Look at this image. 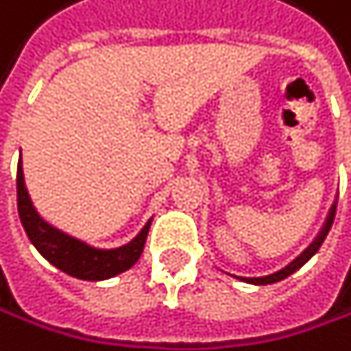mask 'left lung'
Instances as JSON below:
<instances>
[{"label": "left lung", "mask_w": 351, "mask_h": 351, "mask_svg": "<svg viewBox=\"0 0 351 351\" xmlns=\"http://www.w3.org/2000/svg\"><path fill=\"white\" fill-rule=\"evenodd\" d=\"M335 210H337V204H332V208H330V213H328V217H326V223H324V227H322V232H320V236L309 244L299 257L291 263V265H287L285 269H280V271H276V274H271V276H263V278H242V280H246V282H250V285H274V282H280V280H285V278H289L291 274H295L299 267H303L309 259L314 257V254L318 252V248H320V244L324 242V238H326V234L330 232V227H332V221H335Z\"/></svg>", "instance_id": "1"}]
</instances>
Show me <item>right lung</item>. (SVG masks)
Returning a JSON list of instances; mask_svg holds the SVG:
<instances>
[{
	"mask_svg": "<svg viewBox=\"0 0 351 351\" xmlns=\"http://www.w3.org/2000/svg\"><path fill=\"white\" fill-rule=\"evenodd\" d=\"M16 199H19L21 223L25 227L29 240L33 242V246L42 252L54 267L80 280H107L130 269L141 257V252L145 248V240H147V232H149V225H152V221L147 223L141 229V234L126 246H119L113 250L92 248L71 236L58 232L56 227L48 225L37 215L25 187L21 162H19V172H16Z\"/></svg>",
	"mask_w": 351,
	"mask_h": 351,
	"instance_id": "right-lung-1",
	"label": "right lung"
}]
</instances>
